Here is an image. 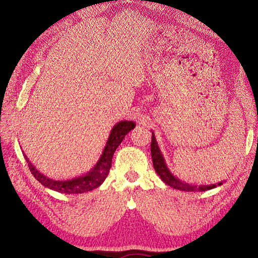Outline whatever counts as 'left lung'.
<instances>
[{"label":"left lung","mask_w":258,"mask_h":258,"mask_svg":"<svg viewBox=\"0 0 258 258\" xmlns=\"http://www.w3.org/2000/svg\"><path fill=\"white\" fill-rule=\"evenodd\" d=\"M151 154H152V160H153V166L155 168V172L157 173L158 176L161 177L164 183L171 186V187L179 190H185V191H205L208 189H212L216 186L222 185V183L213 184V185H190L188 183L184 182V180H180L179 178L175 177L174 175L169 172V169L166 165L165 160L162 155V152L160 147L157 145V142L155 140L154 132H152V143H151Z\"/></svg>","instance_id":"left-lung-1"}]
</instances>
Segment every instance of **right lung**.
I'll use <instances>...</instances> for the list:
<instances>
[{"label": "right lung", "instance_id": "add662e5", "mask_svg": "<svg viewBox=\"0 0 258 258\" xmlns=\"http://www.w3.org/2000/svg\"><path fill=\"white\" fill-rule=\"evenodd\" d=\"M134 127L135 123L132 122V120H120L116 125H114L100 160L97 161L95 166L93 167L90 172H87L86 174L82 175V176L75 177L73 179L54 180L48 178L44 176L42 173L38 172L37 169L32 165L25 154L24 157L27 162V165H29L31 173L33 174V176H34L42 185H44L45 187L65 194L86 193V191L97 188L98 186L105 180L109 173V168L112 166V158L114 152L116 151L118 145L122 143L125 135L127 134L130 131H132Z\"/></svg>", "mask_w": 258, "mask_h": 258}]
</instances>
